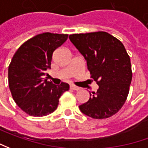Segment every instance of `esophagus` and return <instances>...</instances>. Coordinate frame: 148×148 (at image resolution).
Here are the masks:
<instances>
[{
    "label": "esophagus",
    "instance_id": "1",
    "mask_svg": "<svg viewBox=\"0 0 148 148\" xmlns=\"http://www.w3.org/2000/svg\"><path fill=\"white\" fill-rule=\"evenodd\" d=\"M70 89L74 90V91H79V90H80V88L77 87V86H74V85H70Z\"/></svg>",
    "mask_w": 148,
    "mask_h": 148
}]
</instances>
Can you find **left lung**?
Masks as SVG:
<instances>
[{"label":"left lung","instance_id":"left-lung-1","mask_svg":"<svg viewBox=\"0 0 148 148\" xmlns=\"http://www.w3.org/2000/svg\"><path fill=\"white\" fill-rule=\"evenodd\" d=\"M69 39L87 60L91 78L98 84L97 92L79 106L84 115L92 119H106L116 114L130 92L132 69L125 46L106 32L75 33Z\"/></svg>","mask_w":148,"mask_h":148}]
</instances>
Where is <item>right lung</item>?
<instances>
[{
	"instance_id": "add662e5",
	"label": "right lung",
	"mask_w": 148,
	"mask_h": 148,
	"mask_svg": "<svg viewBox=\"0 0 148 148\" xmlns=\"http://www.w3.org/2000/svg\"><path fill=\"white\" fill-rule=\"evenodd\" d=\"M68 34L44 33L28 39L14 55L8 69L9 88L14 101L26 114L45 116L56 110L59 99L69 85L56 86L43 76L51 69L52 54Z\"/></svg>"
}]
</instances>
